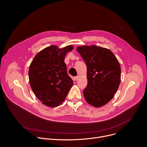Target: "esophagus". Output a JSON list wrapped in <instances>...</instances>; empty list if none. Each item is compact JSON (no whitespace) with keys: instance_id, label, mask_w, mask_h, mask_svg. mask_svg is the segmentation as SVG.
Segmentation results:
<instances>
[{"instance_id":"34e87169","label":"esophagus","mask_w":147,"mask_h":147,"mask_svg":"<svg viewBox=\"0 0 147 147\" xmlns=\"http://www.w3.org/2000/svg\"><path fill=\"white\" fill-rule=\"evenodd\" d=\"M78 78H79V77H78V76H76V77H74V80H76V81H77V80H78Z\"/></svg>"}]
</instances>
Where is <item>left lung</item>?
<instances>
[{
    "label": "left lung",
    "instance_id": "left-lung-1",
    "mask_svg": "<svg viewBox=\"0 0 147 147\" xmlns=\"http://www.w3.org/2000/svg\"><path fill=\"white\" fill-rule=\"evenodd\" d=\"M86 62L87 86L84 96L91 105L98 108L108 103L119 87L121 69L117 59L108 49L95 45L77 48Z\"/></svg>",
    "mask_w": 147,
    "mask_h": 147
}]
</instances>
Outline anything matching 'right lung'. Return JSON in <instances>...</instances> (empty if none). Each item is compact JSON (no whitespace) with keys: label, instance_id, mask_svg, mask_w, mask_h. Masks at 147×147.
<instances>
[{"label":"right lung","instance_id":"1","mask_svg":"<svg viewBox=\"0 0 147 147\" xmlns=\"http://www.w3.org/2000/svg\"><path fill=\"white\" fill-rule=\"evenodd\" d=\"M73 49L71 45L63 49L50 46L38 52L31 62L28 71L30 84L36 98L46 106H59L73 85L64 62L66 53Z\"/></svg>","mask_w":147,"mask_h":147}]
</instances>
